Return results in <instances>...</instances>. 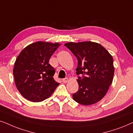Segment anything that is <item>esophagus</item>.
I'll return each mask as SVG.
<instances>
[{"mask_svg": "<svg viewBox=\"0 0 133 133\" xmlns=\"http://www.w3.org/2000/svg\"><path fill=\"white\" fill-rule=\"evenodd\" d=\"M68 81H69V79H68V78H65L63 79V83H67V82H68Z\"/></svg>", "mask_w": 133, "mask_h": 133, "instance_id": "esophagus-1", "label": "esophagus"}]
</instances>
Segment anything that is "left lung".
Masks as SVG:
<instances>
[{"mask_svg": "<svg viewBox=\"0 0 133 133\" xmlns=\"http://www.w3.org/2000/svg\"><path fill=\"white\" fill-rule=\"evenodd\" d=\"M78 59L77 74L78 91L73 94L75 102L83 105L95 104L108 91L114 74L113 58L100 44L91 41L64 44Z\"/></svg>", "mask_w": 133, "mask_h": 133, "instance_id": "1", "label": "left lung"}]
</instances>
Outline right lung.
<instances>
[{
  "label": "right lung",
  "instance_id": "add662e5",
  "mask_svg": "<svg viewBox=\"0 0 133 133\" xmlns=\"http://www.w3.org/2000/svg\"><path fill=\"white\" fill-rule=\"evenodd\" d=\"M61 44L38 41L26 46L16 59L13 75L17 89L26 100L42 102L59 84L54 79V68L49 63Z\"/></svg>",
  "mask_w": 133,
  "mask_h": 133
}]
</instances>
